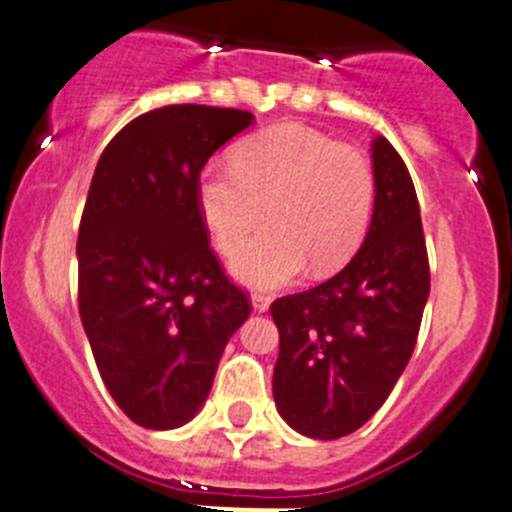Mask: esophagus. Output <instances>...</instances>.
Here are the masks:
<instances>
[{"instance_id":"34e87169","label":"esophagus","mask_w":512,"mask_h":512,"mask_svg":"<svg viewBox=\"0 0 512 512\" xmlns=\"http://www.w3.org/2000/svg\"><path fill=\"white\" fill-rule=\"evenodd\" d=\"M270 304H272L270 294H262V292L252 294V309H255V312H267V309H270Z\"/></svg>"}]
</instances>
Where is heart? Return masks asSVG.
<instances>
[{
    "mask_svg": "<svg viewBox=\"0 0 512 512\" xmlns=\"http://www.w3.org/2000/svg\"><path fill=\"white\" fill-rule=\"evenodd\" d=\"M198 208L242 285L275 289L342 270L359 250L374 210V170L361 151L302 126L277 123L237 143L232 165H210L198 178Z\"/></svg>",
    "mask_w": 512,
    "mask_h": 512,
    "instance_id": "obj_1",
    "label": "heart"
}]
</instances>
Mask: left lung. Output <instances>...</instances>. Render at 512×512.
I'll use <instances>...</instances> for the list:
<instances>
[{
  "label": "left lung",
  "mask_w": 512,
  "mask_h": 512,
  "mask_svg": "<svg viewBox=\"0 0 512 512\" xmlns=\"http://www.w3.org/2000/svg\"><path fill=\"white\" fill-rule=\"evenodd\" d=\"M374 215L364 245L332 280L272 302L280 356L272 394L302 436L332 441L364 426L414 354L431 272L409 168L384 136L371 146Z\"/></svg>",
  "instance_id": "8db88e82"
}]
</instances>
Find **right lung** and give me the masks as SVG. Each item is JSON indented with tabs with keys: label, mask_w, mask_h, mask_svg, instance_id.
<instances>
[{
	"label": "right lung",
	"mask_w": 512,
	"mask_h": 512,
	"mask_svg": "<svg viewBox=\"0 0 512 512\" xmlns=\"http://www.w3.org/2000/svg\"><path fill=\"white\" fill-rule=\"evenodd\" d=\"M250 111L178 103L133 118L101 153L81 215L79 312L108 394L168 431L203 409L250 302L210 250L198 208L208 158Z\"/></svg>",
	"instance_id": "1"
}]
</instances>
